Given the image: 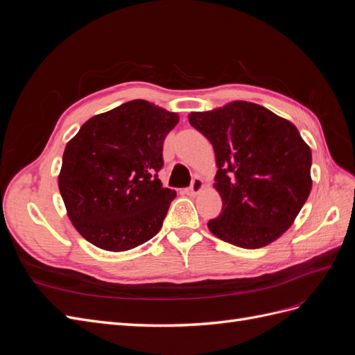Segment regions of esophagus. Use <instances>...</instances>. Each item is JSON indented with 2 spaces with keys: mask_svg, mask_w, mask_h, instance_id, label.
Wrapping results in <instances>:
<instances>
[{
  "mask_svg": "<svg viewBox=\"0 0 355 355\" xmlns=\"http://www.w3.org/2000/svg\"><path fill=\"white\" fill-rule=\"evenodd\" d=\"M202 187H204L202 180L200 178H194V179H192V184H191V187L188 188L187 192H188L189 196H197V194H200V192H201Z\"/></svg>",
  "mask_w": 355,
  "mask_h": 355,
  "instance_id": "34e87169",
  "label": "esophagus"
}]
</instances>
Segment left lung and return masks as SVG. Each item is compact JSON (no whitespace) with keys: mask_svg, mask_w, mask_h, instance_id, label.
Here are the masks:
<instances>
[{"mask_svg":"<svg viewBox=\"0 0 355 355\" xmlns=\"http://www.w3.org/2000/svg\"><path fill=\"white\" fill-rule=\"evenodd\" d=\"M209 139L218 171L213 187L222 211L207 227L243 249H261L292 227L311 192V148L295 124L252 102L191 112Z\"/></svg>","mask_w":355,"mask_h":355,"instance_id":"8db88e82","label":"left lung"}]
</instances>
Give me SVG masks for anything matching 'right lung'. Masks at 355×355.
Segmentation results:
<instances>
[{"label": "right lung", "mask_w": 355, "mask_h": 355, "mask_svg": "<svg viewBox=\"0 0 355 355\" xmlns=\"http://www.w3.org/2000/svg\"><path fill=\"white\" fill-rule=\"evenodd\" d=\"M179 115L136 99L92 116L67 144L58 178L68 218L83 237L125 252L163 227L173 189L163 188V142Z\"/></svg>", "instance_id": "1"}]
</instances>
